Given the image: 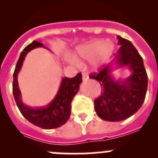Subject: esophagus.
Listing matches in <instances>:
<instances>
[{"label":"esophagus","mask_w":158,"mask_h":158,"mask_svg":"<svg viewBox=\"0 0 158 158\" xmlns=\"http://www.w3.org/2000/svg\"><path fill=\"white\" fill-rule=\"evenodd\" d=\"M89 79V76L86 74V73H82V80L85 82V81H87Z\"/></svg>","instance_id":"34e87169"}]
</instances>
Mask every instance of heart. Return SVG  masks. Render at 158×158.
Listing matches in <instances>:
<instances>
[{"instance_id":"obj_1","label":"heart","mask_w":158,"mask_h":158,"mask_svg":"<svg viewBox=\"0 0 158 158\" xmlns=\"http://www.w3.org/2000/svg\"><path fill=\"white\" fill-rule=\"evenodd\" d=\"M114 49V43L110 40H94L76 49L75 62L81 65L92 60L93 67L98 69L109 61Z\"/></svg>"}]
</instances>
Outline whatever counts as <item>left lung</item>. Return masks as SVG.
Masks as SVG:
<instances>
[{"label": "left lung", "instance_id": "8db88e82", "mask_svg": "<svg viewBox=\"0 0 158 158\" xmlns=\"http://www.w3.org/2000/svg\"><path fill=\"white\" fill-rule=\"evenodd\" d=\"M117 38L120 48L111 64L89 76L101 83L102 95L94 101L95 110L100 118L108 122L125 120L136 113L144 102L148 89L142 57L130 41L120 36ZM113 64L128 66L132 73L125 81H114L110 74Z\"/></svg>", "mask_w": 158, "mask_h": 158}]
</instances>
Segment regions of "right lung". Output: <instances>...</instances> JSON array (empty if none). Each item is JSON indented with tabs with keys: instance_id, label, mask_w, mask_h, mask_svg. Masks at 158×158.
<instances>
[{
	"instance_id": "right-lung-1",
	"label": "right lung",
	"mask_w": 158,
	"mask_h": 158,
	"mask_svg": "<svg viewBox=\"0 0 158 158\" xmlns=\"http://www.w3.org/2000/svg\"><path fill=\"white\" fill-rule=\"evenodd\" d=\"M36 47H45L41 43L34 40L27 46L20 53L14 73L13 94L19 110L30 123L44 129L56 128L64 125L69 119L71 113V102L77 94L79 85L82 82V74L78 73L71 79L63 78L56 95L46 106L32 108L26 106L22 102L21 92L17 82V75L21 69L27 54Z\"/></svg>"
}]
</instances>
